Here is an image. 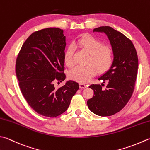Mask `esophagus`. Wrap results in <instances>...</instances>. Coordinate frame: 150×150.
<instances>
[{"label":"esophagus","mask_w":150,"mask_h":150,"mask_svg":"<svg viewBox=\"0 0 150 150\" xmlns=\"http://www.w3.org/2000/svg\"><path fill=\"white\" fill-rule=\"evenodd\" d=\"M86 85L85 84L83 83H79V87H80V88L81 89H84V88H86Z\"/></svg>","instance_id":"1"}]
</instances>
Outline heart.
Masks as SVG:
<instances>
[{"mask_svg":"<svg viewBox=\"0 0 150 150\" xmlns=\"http://www.w3.org/2000/svg\"><path fill=\"white\" fill-rule=\"evenodd\" d=\"M89 54L86 66H76L69 73V77L80 83H86L94 76L96 70L98 73H103L110 69L114 60L113 49L110 46L103 45L101 41L89 35L84 36L73 44ZM74 49L69 47L64 53V62L67 66H72Z\"/></svg>","mask_w":150,"mask_h":150,"instance_id":"obj_1","label":"heart"}]
</instances>
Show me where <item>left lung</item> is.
I'll return each instance as SVG.
<instances>
[{
    "label": "left lung",
    "instance_id": "left-lung-1",
    "mask_svg": "<svg viewBox=\"0 0 150 150\" xmlns=\"http://www.w3.org/2000/svg\"><path fill=\"white\" fill-rule=\"evenodd\" d=\"M93 32L107 35L114 52V60L108 71L99 77L104 84H91L93 90V98L88 99L89 109L96 115L109 116L124 108L133 94L139 60L137 51L131 41L120 32L110 26H100Z\"/></svg>",
    "mask_w": 150,
    "mask_h": 150
}]
</instances>
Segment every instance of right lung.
Segmentation results:
<instances>
[{
    "label": "right lung",
    "mask_w": 150,
    "mask_h": 150,
    "mask_svg": "<svg viewBox=\"0 0 150 150\" xmlns=\"http://www.w3.org/2000/svg\"><path fill=\"white\" fill-rule=\"evenodd\" d=\"M66 45L64 30L47 28L29 36L17 58L16 71L22 94L38 114L54 118L69 107L79 88L77 82L66 81L56 88V81H64V53ZM59 83V82H58Z\"/></svg>",
    "instance_id": "1"
}]
</instances>
